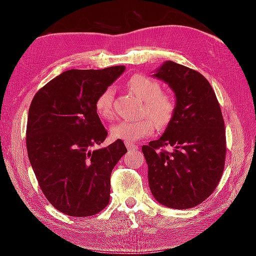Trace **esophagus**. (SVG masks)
<instances>
[{
    "label": "esophagus",
    "mask_w": 256,
    "mask_h": 256,
    "mask_svg": "<svg viewBox=\"0 0 256 256\" xmlns=\"http://www.w3.org/2000/svg\"><path fill=\"white\" fill-rule=\"evenodd\" d=\"M126 148L128 149V151H131V150H136V149H138V146H136V144H131V142H126Z\"/></svg>",
    "instance_id": "esophagus-1"
}]
</instances>
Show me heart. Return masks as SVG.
I'll use <instances>...</instances> for the list:
<instances>
[{"instance_id": "heart-1", "label": "heart", "mask_w": 256, "mask_h": 256, "mask_svg": "<svg viewBox=\"0 0 256 256\" xmlns=\"http://www.w3.org/2000/svg\"><path fill=\"white\" fill-rule=\"evenodd\" d=\"M128 88L141 99L144 104L142 114L148 115L138 120H120L110 128V136L116 140L134 142L148 136L154 132V122L158 128H166L174 118L176 100L172 94L162 92L158 81L146 74H136L128 80ZM112 88H106L99 94L94 108L102 118H110L112 115Z\"/></svg>"}]
</instances>
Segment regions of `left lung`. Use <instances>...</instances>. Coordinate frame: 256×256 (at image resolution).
Masks as SVG:
<instances>
[{"instance_id": "left-lung-1", "label": "left lung", "mask_w": 256, "mask_h": 256, "mask_svg": "<svg viewBox=\"0 0 256 256\" xmlns=\"http://www.w3.org/2000/svg\"><path fill=\"white\" fill-rule=\"evenodd\" d=\"M152 76L170 86L174 118L158 140L142 146L149 188L160 204L188 209L216 190L226 159V132L216 94L198 71L166 60ZM172 146L164 152V146Z\"/></svg>"}]
</instances>
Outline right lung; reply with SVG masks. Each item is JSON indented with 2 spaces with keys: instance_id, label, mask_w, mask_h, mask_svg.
<instances>
[{
  "instance_id": "add662e5",
  "label": "right lung",
  "mask_w": 256,
  "mask_h": 256,
  "mask_svg": "<svg viewBox=\"0 0 256 256\" xmlns=\"http://www.w3.org/2000/svg\"><path fill=\"white\" fill-rule=\"evenodd\" d=\"M124 71V66L66 71L30 104V164L47 200L68 216H94L110 202L112 170L128 150L122 140L92 149L107 136L94 102Z\"/></svg>"
}]
</instances>
